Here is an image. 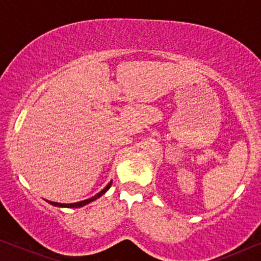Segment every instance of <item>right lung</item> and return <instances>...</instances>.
I'll return each instance as SVG.
<instances>
[{"label":"right lung","mask_w":261,"mask_h":261,"mask_svg":"<svg viewBox=\"0 0 261 261\" xmlns=\"http://www.w3.org/2000/svg\"><path fill=\"white\" fill-rule=\"evenodd\" d=\"M112 183L113 181H110V183L107 185V187L103 189L102 191H99L97 195H95V196H92L91 198H88V199H84V201H81V202H76V203H69V204H65V203H57V202H51V201H47L49 204H52V205H55V206H62V208H81V206H83V205H87V204H89V203L90 202H92V201H95V199H97L98 197H101V196L105 194V192H107V190H108V189L110 188V185H112Z\"/></svg>","instance_id":"1"}]
</instances>
